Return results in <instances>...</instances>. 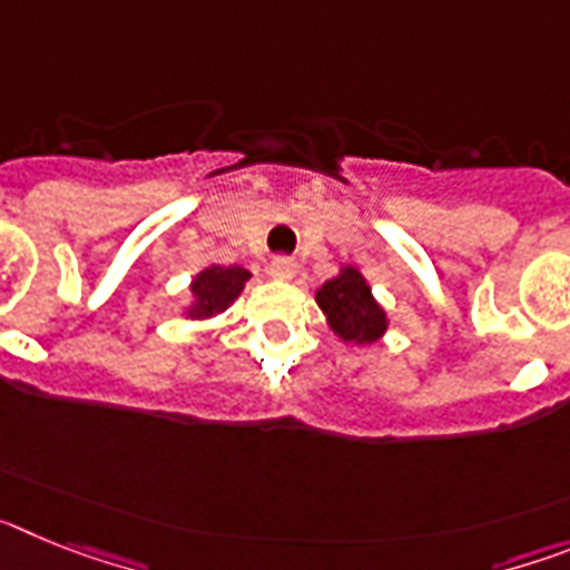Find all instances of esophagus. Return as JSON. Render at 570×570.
Returning a JSON list of instances; mask_svg holds the SVG:
<instances>
[{
    "label": "esophagus",
    "mask_w": 570,
    "mask_h": 570,
    "mask_svg": "<svg viewBox=\"0 0 570 570\" xmlns=\"http://www.w3.org/2000/svg\"><path fill=\"white\" fill-rule=\"evenodd\" d=\"M271 274H274L276 279H294L296 262L291 259V256H276V259L271 262Z\"/></svg>",
    "instance_id": "esophagus-1"
}]
</instances>
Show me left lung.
<instances>
[{
    "mask_svg": "<svg viewBox=\"0 0 570 570\" xmlns=\"http://www.w3.org/2000/svg\"><path fill=\"white\" fill-rule=\"evenodd\" d=\"M328 328L351 345H374L387 334V311L376 302L365 274L356 265H342L314 294Z\"/></svg>",
    "mask_w": 570,
    "mask_h": 570,
    "instance_id": "8db88e82",
    "label": "left lung"
}]
</instances>
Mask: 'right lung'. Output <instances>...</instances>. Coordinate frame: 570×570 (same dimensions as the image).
I'll list each match as a JSON object with an SVG mask.
<instances>
[{"label": "right lung", "mask_w": 570, "mask_h": 570, "mask_svg": "<svg viewBox=\"0 0 570 570\" xmlns=\"http://www.w3.org/2000/svg\"><path fill=\"white\" fill-rule=\"evenodd\" d=\"M248 279L250 271H245L242 265H216V262H210L190 279V302L183 308V316L185 320L208 322L214 316L225 314L239 299Z\"/></svg>", "instance_id": "obj_1"}]
</instances>
